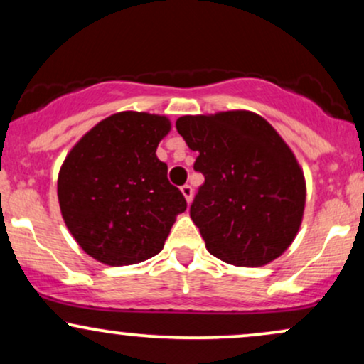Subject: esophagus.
Returning <instances> with one entry per match:
<instances>
[{
  "mask_svg": "<svg viewBox=\"0 0 364 364\" xmlns=\"http://www.w3.org/2000/svg\"><path fill=\"white\" fill-rule=\"evenodd\" d=\"M181 193L186 198V202L191 203V198H193V188H191L190 185H183L181 186Z\"/></svg>",
  "mask_w": 364,
  "mask_h": 364,
  "instance_id": "obj_1",
  "label": "esophagus"
}]
</instances>
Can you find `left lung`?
Instances as JSON below:
<instances>
[{
    "instance_id": "8db88e82",
    "label": "left lung",
    "mask_w": 364,
    "mask_h": 364,
    "mask_svg": "<svg viewBox=\"0 0 364 364\" xmlns=\"http://www.w3.org/2000/svg\"><path fill=\"white\" fill-rule=\"evenodd\" d=\"M176 129L205 176L190 215L208 253L262 267L289 248L303 220L306 181L289 145L252 111L181 116Z\"/></svg>"
}]
</instances>
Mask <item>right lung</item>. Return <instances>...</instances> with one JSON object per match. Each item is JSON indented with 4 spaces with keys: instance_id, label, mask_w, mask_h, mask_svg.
I'll use <instances>...</instances> for the list:
<instances>
[{
    "instance_id": "obj_1",
    "label": "right lung",
    "mask_w": 364,
    "mask_h": 364,
    "mask_svg": "<svg viewBox=\"0 0 364 364\" xmlns=\"http://www.w3.org/2000/svg\"><path fill=\"white\" fill-rule=\"evenodd\" d=\"M169 118L121 111L99 121L63 161L58 200L80 248L111 267L149 260L164 248L186 200L159 161Z\"/></svg>"
}]
</instances>
